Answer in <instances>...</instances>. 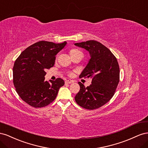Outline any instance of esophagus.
<instances>
[{
  "instance_id": "1",
  "label": "esophagus",
  "mask_w": 148,
  "mask_h": 148,
  "mask_svg": "<svg viewBox=\"0 0 148 148\" xmlns=\"http://www.w3.org/2000/svg\"><path fill=\"white\" fill-rule=\"evenodd\" d=\"M74 81H72V80L71 79H69V80H67V81L65 82L66 84H71V83H73Z\"/></svg>"
}]
</instances>
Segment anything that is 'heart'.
Segmentation results:
<instances>
[{"mask_svg": "<svg viewBox=\"0 0 148 148\" xmlns=\"http://www.w3.org/2000/svg\"><path fill=\"white\" fill-rule=\"evenodd\" d=\"M82 54V53L81 51H79L77 49H72L69 51V54H70L71 57H73V56L77 55V54ZM73 72H69V73H68L69 75H73Z\"/></svg>", "mask_w": 148, "mask_h": 148, "instance_id": "heart-1", "label": "heart"}]
</instances>
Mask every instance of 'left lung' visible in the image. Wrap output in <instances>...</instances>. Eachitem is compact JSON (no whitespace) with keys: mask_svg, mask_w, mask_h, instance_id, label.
Segmentation results:
<instances>
[{"mask_svg":"<svg viewBox=\"0 0 148 148\" xmlns=\"http://www.w3.org/2000/svg\"><path fill=\"white\" fill-rule=\"evenodd\" d=\"M75 45L87 50L91 57L79 77L92 79V84L87 87L78 82L80 90L75 100L84 108H99L115 94L120 81L119 62L110 50L99 41L88 40Z\"/></svg>","mask_w":148,"mask_h":148,"instance_id":"8db88e82","label":"left lung"}]
</instances>
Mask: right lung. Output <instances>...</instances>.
Here are the masks:
<instances>
[{"label":"right lung","mask_w":148,"mask_h":148,"mask_svg":"<svg viewBox=\"0 0 148 148\" xmlns=\"http://www.w3.org/2000/svg\"><path fill=\"white\" fill-rule=\"evenodd\" d=\"M62 43L40 41L25 49L15 60L13 82L24 102L35 108L45 107L56 99L60 88L64 85L61 78L46 81L45 70L54 66L56 55L64 47Z\"/></svg>","instance_id":"1"}]
</instances>
